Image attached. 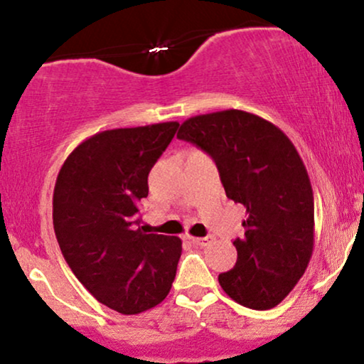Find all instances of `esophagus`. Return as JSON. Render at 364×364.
Returning <instances> with one entry per match:
<instances>
[{
	"mask_svg": "<svg viewBox=\"0 0 364 364\" xmlns=\"http://www.w3.org/2000/svg\"><path fill=\"white\" fill-rule=\"evenodd\" d=\"M190 241L193 245H196V246H208V245H212L214 237H212V236H205V237H193V236H190Z\"/></svg>",
	"mask_w": 364,
	"mask_h": 364,
	"instance_id": "esophagus-1",
	"label": "esophagus"
}]
</instances>
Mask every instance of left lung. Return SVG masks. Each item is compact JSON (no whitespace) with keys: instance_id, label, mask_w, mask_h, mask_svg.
<instances>
[{"instance_id":"obj_1","label":"left lung","mask_w":364,"mask_h":364,"mask_svg":"<svg viewBox=\"0 0 364 364\" xmlns=\"http://www.w3.org/2000/svg\"><path fill=\"white\" fill-rule=\"evenodd\" d=\"M178 139L214 159L228 198L248 214L232 243L237 262L219 274L220 287L252 310L277 306L313 253V190L298 150L270 121L240 109L193 116Z\"/></svg>"}]
</instances>
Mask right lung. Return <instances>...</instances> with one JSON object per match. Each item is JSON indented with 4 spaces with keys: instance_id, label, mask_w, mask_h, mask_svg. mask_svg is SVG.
Here are the masks:
<instances>
[{
    "instance_id": "right-lung-1",
    "label": "right lung",
    "mask_w": 364,
    "mask_h": 364,
    "mask_svg": "<svg viewBox=\"0 0 364 364\" xmlns=\"http://www.w3.org/2000/svg\"><path fill=\"white\" fill-rule=\"evenodd\" d=\"M176 121L95 133L66 157L53 195V224L75 277L111 310L136 315L169 294L181 240L147 235L139 202Z\"/></svg>"
}]
</instances>
